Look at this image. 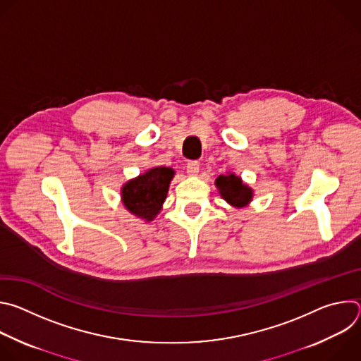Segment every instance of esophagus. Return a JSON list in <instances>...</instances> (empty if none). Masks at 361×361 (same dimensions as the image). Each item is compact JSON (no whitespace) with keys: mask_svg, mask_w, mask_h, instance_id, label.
Segmentation results:
<instances>
[{"mask_svg":"<svg viewBox=\"0 0 361 361\" xmlns=\"http://www.w3.org/2000/svg\"><path fill=\"white\" fill-rule=\"evenodd\" d=\"M198 170H200L198 161L191 160V161L187 163V173H188L190 176H197V174H198Z\"/></svg>","mask_w":361,"mask_h":361,"instance_id":"1","label":"esophagus"}]
</instances>
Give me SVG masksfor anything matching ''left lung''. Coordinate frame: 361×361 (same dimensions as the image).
<instances>
[{
  "label": "left lung",
  "mask_w": 361,
  "mask_h": 361,
  "mask_svg": "<svg viewBox=\"0 0 361 361\" xmlns=\"http://www.w3.org/2000/svg\"><path fill=\"white\" fill-rule=\"evenodd\" d=\"M216 184L220 190L221 197L227 202L235 205V207H243V205H245L252 197L251 188H248L245 184H243V181L238 177H235L234 174L217 177Z\"/></svg>",
  "instance_id": "obj_1"
}]
</instances>
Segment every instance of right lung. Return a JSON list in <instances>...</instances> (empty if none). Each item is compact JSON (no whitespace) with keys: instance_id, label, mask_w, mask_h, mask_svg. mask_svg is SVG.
I'll return each mask as SVG.
<instances>
[{"instance_id":"add662e5","label":"right lung","mask_w":361,"mask_h":361,"mask_svg":"<svg viewBox=\"0 0 361 361\" xmlns=\"http://www.w3.org/2000/svg\"><path fill=\"white\" fill-rule=\"evenodd\" d=\"M174 171L156 167L128 181L123 187V202L133 214L151 221L161 210Z\"/></svg>"}]
</instances>
